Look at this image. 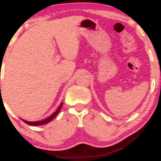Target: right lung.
Listing matches in <instances>:
<instances>
[{
    "label": "right lung",
    "instance_id": "1",
    "mask_svg": "<svg viewBox=\"0 0 161 161\" xmlns=\"http://www.w3.org/2000/svg\"><path fill=\"white\" fill-rule=\"evenodd\" d=\"M63 106V103L61 104H60V106L59 107V108L57 109V111L55 113H53V114H52L51 116H50L48 118H47V119H45V120H42V121H37V122H27V121H25L23 120L24 122H25V123H27L28 125H44V124H46V123H49L50 121H51L52 119H53V118L55 117L57 115V114H58L59 112H60V109H61Z\"/></svg>",
    "mask_w": 161,
    "mask_h": 161
}]
</instances>
